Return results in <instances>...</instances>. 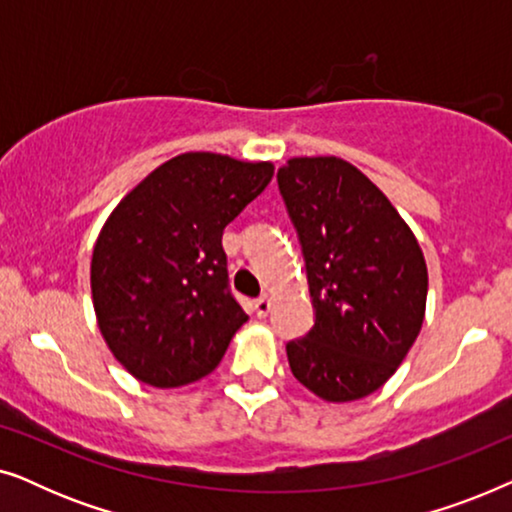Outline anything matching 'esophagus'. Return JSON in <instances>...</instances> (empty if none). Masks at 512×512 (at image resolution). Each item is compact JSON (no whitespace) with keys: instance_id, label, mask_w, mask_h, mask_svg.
Segmentation results:
<instances>
[{"instance_id":"34e87169","label":"esophagus","mask_w":512,"mask_h":512,"mask_svg":"<svg viewBox=\"0 0 512 512\" xmlns=\"http://www.w3.org/2000/svg\"><path fill=\"white\" fill-rule=\"evenodd\" d=\"M254 310L258 317H268L270 310H272V298L270 296H261L258 300H254Z\"/></svg>"}]
</instances>
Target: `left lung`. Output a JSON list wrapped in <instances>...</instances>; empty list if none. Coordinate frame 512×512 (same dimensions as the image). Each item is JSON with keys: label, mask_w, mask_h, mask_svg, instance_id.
<instances>
[{"label": "left lung", "mask_w": 512, "mask_h": 512, "mask_svg": "<svg viewBox=\"0 0 512 512\" xmlns=\"http://www.w3.org/2000/svg\"><path fill=\"white\" fill-rule=\"evenodd\" d=\"M279 193L298 230L314 326L286 345L296 380L328 403L373 394L422 331L429 272L417 237L347 160L291 158Z\"/></svg>", "instance_id": "1"}]
</instances>
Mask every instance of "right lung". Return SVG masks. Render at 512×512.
<instances>
[{"label":"right lung","instance_id":"obj_1","mask_svg":"<svg viewBox=\"0 0 512 512\" xmlns=\"http://www.w3.org/2000/svg\"><path fill=\"white\" fill-rule=\"evenodd\" d=\"M275 165L191 151L118 202L100 230L90 289L111 354L158 389L212 373L249 317L228 289L223 228L270 184Z\"/></svg>","mask_w":512,"mask_h":512}]
</instances>
